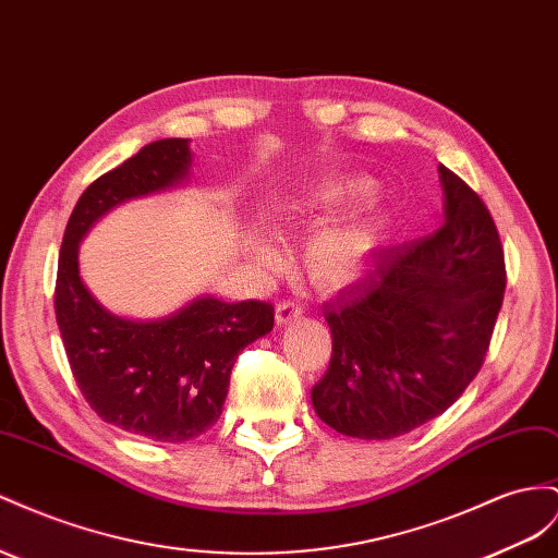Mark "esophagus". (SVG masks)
<instances>
[{"label":"esophagus","mask_w":558,"mask_h":558,"mask_svg":"<svg viewBox=\"0 0 558 558\" xmlns=\"http://www.w3.org/2000/svg\"><path fill=\"white\" fill-rule=\"evenodd\" d=\"M300 316H303V307H300V303H295V300H283V303L277 305V312H275V319L279 326L291 324L300 319Z\"/></svg>","instance_id":"34e87169"}]
</instances>
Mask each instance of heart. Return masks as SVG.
Listing matches in <instances>:
<instances>
[{"label":"heart","mask_w":558,"mask_h":558,"mask_svg":"<svg viewBox=\"0 0 558 558\" xmlns=\"http://www.w3.org/2000/svg\"><path fill=\"white\" fill-rule=\"evenodd\" d=\"M366 190V180H324V183L305 190L303 197L291 204V220L300 225L322 220L354 194ZM375 244H378V225L371 216H350L338 220L310 242L305 251L307 275L324 289L348 286L364 272ZM258 260L275 265L279 263V253L263 244L258 248Z\"/></svg>","instance_id":"heart-1"}]
</instances>
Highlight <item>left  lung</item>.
Instances as JSON below:
<instances>
[{
  "label": "left lung",
  "instance_id": "1",
  "mask_svg": "<svg viewBox=\"0 0 558 558\" xmlns=\"http://www.w3.org/2000/svg\"><path fill=\"white\" fill-rule=\"evenodd\" d=\"M444 225L387 251L324 310L333 338L314 411L354 439H395L453 405L484 366L505 253L478 194L444 163Z\"/></svg>",
  "mask_w": 558,
  "mask_h": 558
}]
</instances>
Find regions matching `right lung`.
<instances>
[{
	"label": "right lung",
	"mask_w": 558,
	"mask_h": 558,
	"mask_svg": "<svg viewBox=\"0 0 558 558\" xmlns=\"http://www.w3.org/2000/svg\"><path fill=\"white\" fill-rule=\"evenodd\" d=\"M190 167V138H163L94 180L68 220L53 295L60 338L88 405L105 423L161 444L197 439L218 423L234 361L272 330L275 307L204 295L159 322L122 319L84 286L80 242L108 210L180 185Z\"/></svg>",
	"instance_id": "1"
}]
</instances>
